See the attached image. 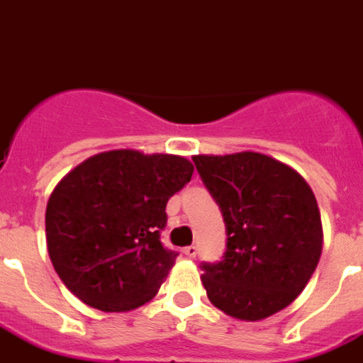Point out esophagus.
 <instances>
[{"mask_svg": "<svg viewBox=\"0 0 363 363\" xmlns=\"http://www.w3.org/2000/svg\"><path fill=\"white\" fill-rule=\"evenodd\" d=\"M182 254L192 259V257H196V254H198V248H196V246H186V248L182 250Z\"/></svg>", "mask_w": 363, "mask_h": 363, "instance_id": "34e87169", "label": "esophagus"}]
</instances>
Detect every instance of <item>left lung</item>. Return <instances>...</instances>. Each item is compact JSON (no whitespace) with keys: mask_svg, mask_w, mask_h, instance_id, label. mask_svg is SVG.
<instances>
[{"mask_svg":"<svg viewBox=\"0 0 363 363\" xmlns=\"http://www.w3.org/2000/svg\"><path fill=\"white\" fill-rule=\"evenodd\" d=\"M221 208L227 252L203 265L202 284L217 310L262 321L304 291L323 250L318 200L296 169L259 152L192 155Z\"/></svg>","mask_w":363,"mask_h":363,"instance_id":"left-lung-1","label":"left lung"}]
</instances>
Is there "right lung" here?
Instances as JSON below:
<instances>
[{
  "instance_id": "1",
  "label": "right lung",
  "mask_w": 363,
  "mask_h": 363,
  "mask_svg": "<svg viewBox=\"0 0 363 363\" xmlns=\"http://www.w3.org/2000/svg\"><path fill=\"white\" fill-rule=\"evenodd\" d=\"M194 165L174 154L109 150L57 182L45 208V242L65 286L101 311H130L157 294L177 252L163 248L169 198Z\"/></svg>"
}]
</instances>
